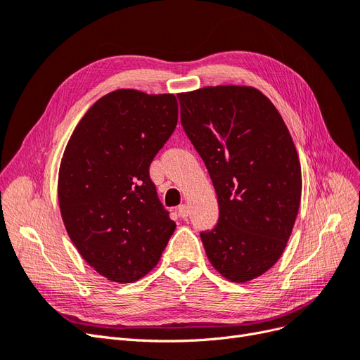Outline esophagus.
Masks as SVG:
<instances>
[{"label": "esophagus", "mask_w": 360, "mask_h": 360, "mask_svg": "<svg viewBox=\"0 0 360 360\" xmlns=\"http://www.w3.org/2000/svg\"><path fill=\"white\" fill-rule=\"evenodd\" d=\"M179 216L183 217V219H186V217L189 216V207L186 204L179 205Z\"/></svg>", "instance_id": "esophagus-1"}]
</instances>
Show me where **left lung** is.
<instances>
[{
	"mask_svg": "<svg viewBox=\"0 0 360 360\" xmlns=\"http://www.w3.org/2000/svg\"><path fill=\"white\" fill-rule=\"evenodd\" d=\"M180 122L204 160L219 219L201 240L213 267L233 282L263 275L284 252L299 212L302 174L284 120L252 86L179 94Z\"/></svg>",
	"mask_w": 360,
	"mask_h": 360,
	"instance_id": "1",
	"label": "left lung"
}]
</instances>
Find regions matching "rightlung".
<instances>
[{"label": "right lung", "mask_w": 360, "mask_h": 360, "mask_svg": "<svg viewBox=\"0 0 360 360\" xmlns=\"http://www.w3.org/2000/svg\"><path fill=\"white\" fill-rule=\"evenodd\" d=\"M177 117L174 94L117 90L86 111L64 151L63 222L82 258L110 281L147 275L176 230L148 168Z\"/></svg>", "instance_id": "right-lung-1"}]
</instances>
